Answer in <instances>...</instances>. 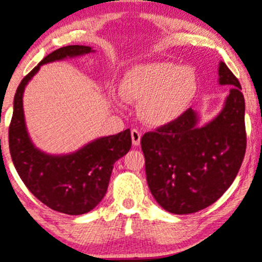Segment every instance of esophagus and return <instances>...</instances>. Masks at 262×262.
I'll list each match as a JSON object with an SVG mask.
<instances>
[{
  "mask_svg": "<svg viewBox=\"0 0 262 262\" xmlns=\"http://www.w3.org/2000/svg\"><path fill=\"white\" fill-rule=\"evenodd\" d=\"M130 136H132V142H133L134 146H138L140 144V138H142V133H140L138 129H133L130 132Z\"/></svg>",
  "mask_w": 262,
  "mask_h": 262,
  "instance_id": "esophagus-1",
  "label": "esophagus"
}]
</instances>
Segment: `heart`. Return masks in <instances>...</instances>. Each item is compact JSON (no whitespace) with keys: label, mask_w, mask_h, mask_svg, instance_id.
<instances>
[{"label":"heart","mask_w":262,"mask_h":262,"mask_svg":"<svg viewBox=\"0 0 262 262\" xmlns=\"http://www.w3.org/2000/svg\"><path fill=\"white\" fill-rule=\"evenodd\" d=\"M196 93L195 72L173 62L140 63L120 82V98L140 103V119L151 126L168 125L182 117Z\"/></svg>","instance_id":"heart-1"}]
</instances>
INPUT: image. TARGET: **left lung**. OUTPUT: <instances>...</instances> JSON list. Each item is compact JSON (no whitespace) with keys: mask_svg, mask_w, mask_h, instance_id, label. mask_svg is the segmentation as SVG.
I'll use <instances>...</instances> for the list:
<instances>
[{"mask_svg":"<svg viewBox=\"0 0 262 262\" xmlns=\"http://www.w3.org/2000/svg\"><path fill=\"white\" fill-rule=\"evenodd\" d=\"M219 84L230 91L214 119L200 124L189 108L173 123L149 132L140 144L148 186L171 214H192L214 204L236 178L246 149L245 100L236 77L219 63Z\"/></svg>","mask_w":262,"mask_h":262,"instance_id":"8db88e82","label":"left lung"}]
</instances>
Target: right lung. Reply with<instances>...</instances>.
<instances>
[{
  "label": "right lung",
  "mask_w": 262,
  "mask_h": 262,
  "mask_svg": "<svg viewBox=\"0 0 262 262\" xmlns=\"http://www.w3.org/2000/svg\"><path fill=\"white\" fill-rule=\"evenodd\" d=\"M89 46H66L46 56L22 79L14 94L8 130L10 153L17 173L34 196L53 210L82 215L104 198L114 163L132 146L130 130L100 137L70 154H48L31 140L24 113V92L42 64L92 53Z\"/></svg>",
  "instance_id": "obj_1"
}]
</instances>
